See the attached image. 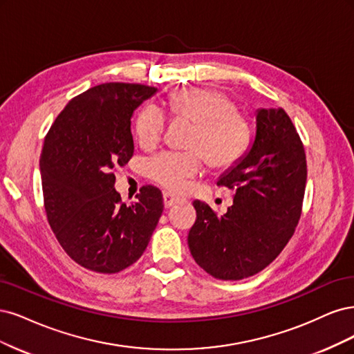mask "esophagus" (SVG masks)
Segmentation results:
<instances>
[{
	"mask_svg": "<svg viewBox=\"0 0 354 354\" xmlns=\"http://www.w3.org/2000/svg\"><path fill=\"white\" fill-rule=\"evenodd\" d=\"M163 201H165V207H166V209H169V207L175 206V204L182 203L184 200H180L179 197L172 196V194H170V192H165V194H163Z\"/></svg>",
	"mask_w": 354,
	"mask_h": 354,
	"instance_id": "obj_1",
	"label": "esophagus"
}]
</instances>
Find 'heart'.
<instances>
[{
  "label": "heart",
  "mask_w": 354,
  "mask_h": 354,
  "mask_svg": "<svg viewBox=\"0 0 354 354\" xmlns=\"http://www.w3.org/2000/svg\"><path fill=\"white\" fill-rule=\"evenodd\" d=\"M169 109L176 118L196 122L189 151H165L147 165V174L167 191L182 192L192 178L201 174L204 160L213 167L226 169L241 160L252 142V124L236 111L235 101L222 91L194 88L176 91L169 98ZM167 124L166 111L147 104L135 120L138 144L151 150L160 144Z\"/></svg>",
  "instance_id": "b5f03b06"
}]
</instances>
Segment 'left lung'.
<instances>
[{
  "instance_id": "8db88e82",
  "label": "left lung",
  "mask_w": 354,
  "mask_h": 354,
  "mask_svg": "<svg viewBox=\"0 0 354 354\" xmlns=\"http://www.w3.org/2000/svg\"><path fill=\"white\" fill-rule=\"evenodd\" d=\"M307 178L300 136L282 109L256 110V135L241 160L218 179L235 189L223 216L194 201L197 221L189 252L212 277L236 281L256 275L278 257L299 223Z\"/></svg>"
}]
</instances>
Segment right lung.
<instances>
[{"instance_id":"1","label":"right lung","mask_w":354,"mask_h":354,"mask_svg":"<svg viewBox=\"0 0 354 354\" xmlns=\"http://www.w3.org/2000/svg\"><path fill=\"white\" fill-rule=\"evenodd\" d=\"M157 88L110 82L67 102L39 158L48 223L81 266L116 273L138 260L163 212L162 191L147 185L122 203L111 172L133 156L131 118Z\"/></svg>"}]
</instances>
